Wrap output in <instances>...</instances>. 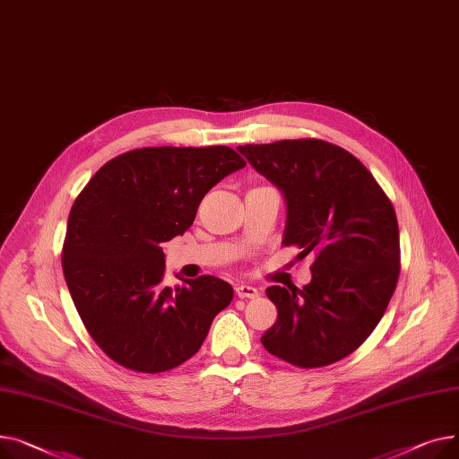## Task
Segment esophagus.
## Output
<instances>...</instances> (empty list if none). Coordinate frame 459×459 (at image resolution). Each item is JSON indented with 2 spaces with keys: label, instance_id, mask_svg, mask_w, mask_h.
Here are the masks:
<instances>
[{
  "label": "esophagus",
  "instance_id": "obj_1",
  "mask_svg": "<svg viewBox=\"0 0 459 459\" xmlns=\"http://www.w3.org/2000/svg\"><path fill=\"white\" fill-rule=\"evenodd\" d=\"M235 294L238 299H257V289L252 285H245V283H238L235 285Z\"/></svg>",
  "mask_w": 459,
  "mask_h": 459
}]
</instances>
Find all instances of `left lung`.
<instances>
[{
	"label": "left lung",
	"instance_id": "obj_1",
	"mask_svg": "<svg viewBox=\"0 0 459 459\" xmlns=\"http://www.w3.org/2000/svg\"><path fill=\"white\" fill-rule=\"evenodd\" d=\"M287 202L283 247L315 255L311 281L266 289L278 320L261 337L266 352L300 368L332 365L378 326L400 274L391 200L352 153L318 139L238 146Z\"/></svg>",
	"mask_w": 459,
	"mask_h": 459
}]
</instances>
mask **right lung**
I'll list each match as a JSON object with an SVG mask.
<instances>
[{
  "instance_id": "obj_1",
  "label": "right lung",
  "mask_w": 459,
  "mask_h": 459,
  "mask_svg": "<svg viewBox=\"0 0 459 459\" xmlns=\"http://www.w3.org/2000/svg\"><path fill=\"white\" fill-rule=\"evenodd\" d=\"M242 167L228 146L139 148L105 163L75 198L65 280L89 335L120 367H179L230 306L233 289L221 278L167 287L160 245L191 228L209 188Z\"/></svg>"
}]
</instances>
